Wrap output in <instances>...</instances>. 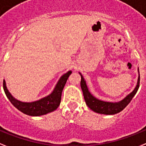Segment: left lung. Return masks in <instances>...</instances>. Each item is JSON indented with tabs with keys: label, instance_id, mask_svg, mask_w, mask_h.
I'll return each instance as SVG.
<instances>
[{
	"label": "left lung",
	"instance_id": "left-lung-1",
	"mask_svg": "<svg viewBox=\"0 0 146 146\" xmlns=\"http://www.w3.org/2000/svg\"><path fill=\"white\" fill-rule=\"evenodd\" d=\"M81 87H82V92H83L84 98L85 100L86 104L87 105L89 108L92 110V111H94L95 112L99 114H104V115H115L117 114L120 111H122L131 101L135 94L137 93L138 90V88L140 87V72H139V69H138V76L137 83L134 89V90L129 93V95L124 98L121 101H118V102H107V101H104L98 99L96 97L92 96L90 93V92L89 91L88 87H87V83L86 81L84 80L83 76L81 74Z\"/></svg>",
	"mask_w": 146,
	"mask_h": 146
}]
</instances>
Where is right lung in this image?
<instances>
[{"mask_svg":"<svg viewBox=\"0 0 146 146\" xmlns=\"http://www.w3.org/2000/svg\"><path fill=\"white\" fill-rule=\"evenodd\" d=\"M72 73L71 70H69L60 77L57 84H56L54 90L48 96L42 98L38 101L33 102H22L13 97L9 92L6 87V82L3 80V90L6 93V97L8 98L10 102L14 106L23 113L30 116H40L54 111L59 107L61 102L62 92L65 85L69 76Z\"/></svg>","mask_w":146,"mask_h":146,"instance_id":"right-lung-1","label":"right lung"}]
</instances>
